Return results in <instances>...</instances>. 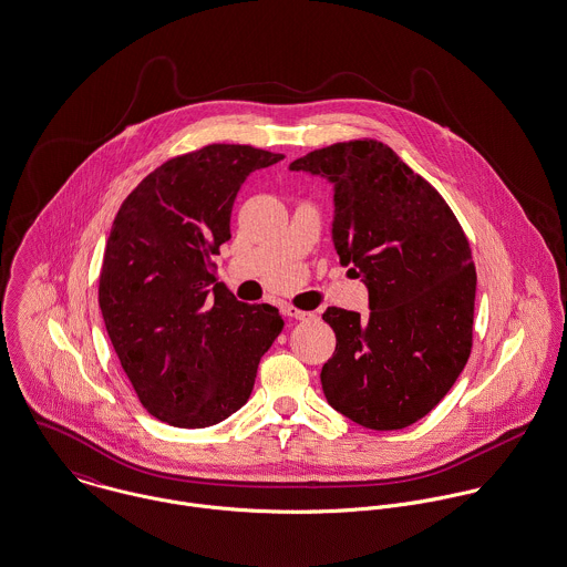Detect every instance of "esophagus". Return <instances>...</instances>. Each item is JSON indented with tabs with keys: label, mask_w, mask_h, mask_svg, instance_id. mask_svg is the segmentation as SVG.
Here are the masks:
<instances>
[{
	"label": "esophagus",
	"mask_w": 567,
	"mask_h": 567,
	"mask_svg": "<svg viewBox=\"0 0 567 567\" xmlns=\"http://www.w3.org/2000/svg\"><path fill=\"white\" fill-rule=\"evenodd\" d=\"M285 313L289 315L291 319H300V321H307V319H313L315 315L309 311H300V309H293V307H287Z\"/></svg>",
	"instance_id": "1"
}]
</instances>
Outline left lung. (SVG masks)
Segmentation results:
<instances>
[{"label": "left lung", "instance_id": "1", "mask_svg": "<svg viewBox=\"0 0 567 567\" xmlns=\"http://www.w3.org/2000/svg\"><path fill=\"white\" fill-rule=\"evenodd\" d=\"M334 187L332 244L361 276L370 315L328 307L337 348L321 368L328 404L372 431L431 413L472 352L476 269L437 189L389 145L334 143L289 165Z\"/></svg>", "mask_w": 567, "mask_h": 567}]
</instances>
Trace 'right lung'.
Returning <instances> with one entry per match:
<instances>
[{
  "instance_id": "obj_1",
  "label": "right lung",
  "mask_w": 567,
  "mask_h": 567,
  "mask_svg": "<svg viewBox=\"0 0 567 567\" xmlns=\"http://www.w3.org/2000/svg\"><path fill=\"white\" fill-rule=\"evenodd\" d=\"M282 158L226 143L169 158L113 221L100 309L141 404L169 426L206 429L239 411L285 326L276 307L210 287L237 193L252 172Z\"/></svg>"
}]
</instances>
